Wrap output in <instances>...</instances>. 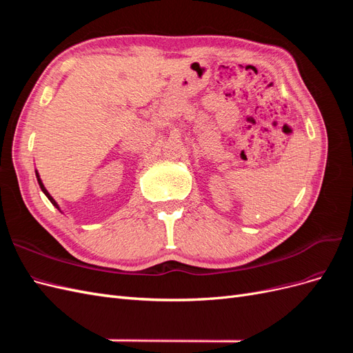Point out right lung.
Wrapping results in <instances>:
<instances>
[{
    "label": "right lung",
    "mask_w": 353,
    "mask_h": 353,
    "mask_svg": "<svg viewBox=\"0 0 353 353\" xmlns=\"http://www.w3.org/2000/svg\"><path fill=\"white\" fill-rule=\"evenodd\" d=\"M35 174H37V179H38V184H39V187H41V190H42V193H44L47 197H48V200L52 203V205H54L59 210H60V208H59V205H57V201L54 200V199H52L51 196H50V193H48V191H47V188L44 187V184H42V181H41V178H39V175H38V170H35Z\"/></svg>",
    "instance_id": "right-lung-1"
}]
</instances>
